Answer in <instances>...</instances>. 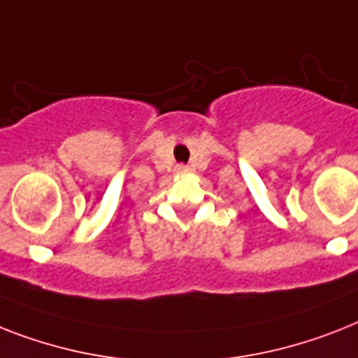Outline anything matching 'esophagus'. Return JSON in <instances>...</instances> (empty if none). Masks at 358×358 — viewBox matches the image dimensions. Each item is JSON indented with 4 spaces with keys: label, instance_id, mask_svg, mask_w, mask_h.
<instances>
[{
    "label": "esophagus",
    "instance_id": "1",
    "mask_svg": "<svg viewBox=\"0 0 358 358\" xmlns=\"http://www.w3.org/2000/svg\"><path fill=\"white\" fill-rule=\"evenodd\" d=\"M176 173L185 174V173H187V167H184V165H178V167H176Z\"/></svg>",
    "mask_w": 358,
    "mask_h": 358
}]
</instances>
